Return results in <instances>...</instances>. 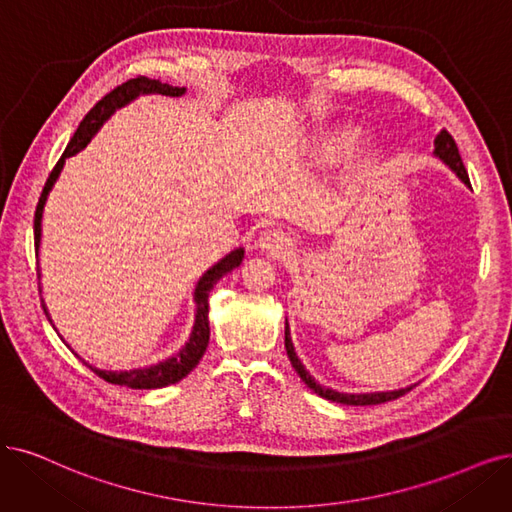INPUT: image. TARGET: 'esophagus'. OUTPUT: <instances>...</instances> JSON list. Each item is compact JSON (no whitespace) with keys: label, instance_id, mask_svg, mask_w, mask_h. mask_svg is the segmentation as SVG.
Returning a JSON list of instances; mask_svg holds the SVG:
<instances>
[{"label":"esophagus","instance_id":"obj_1","mask_svg":"<svg viewBox=\"0 0 512 512\" xmlns=\"http://www.w3.org/2000/svg\"><path fill=\"white\" fill-rule=\"evenodd\" d=\"M259 246H263V249L274 253V255H289L293 249H291V238L280 232V230H268L263 232L261 240H259Z\"/></svg>","mask_w":512,"mask_h":512}]
</instances>
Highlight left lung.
<instances>
[{"label":"left lung","mask_w":512,"mask_h":512,"mask_svg":"<svg viewBox=\"0 0 512 512\" xmlns=\"http://www.w3.org/2000/svg\"><path fill=\"white\" fill-rule=\"evenodd\" d=\"M434 154H437L445 164L451 166L453 173H458V177L470 185L468 181V173L464 168V162L460 158V151H458V145L456 141H453V137L449 135V132L443 128L437 139H434ZM285 348H287V354H289V361L293 365V369L297 371V375L304 380V384L314 390L318 396H323V399L327 401H333V403H342V405H380V403H388V401H394L399 399V396L407 394L411 388H403V390H394V392H373V394H344V392H335V390H329V388H323L320 384H316L310 373L304 369V365H301V361L297 358L295 350H293V344H291V337H289V325L285 323Z\"/></svg>","instance_id":"8db88e82"}]
</instances>
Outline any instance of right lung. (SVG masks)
Segmentation results:
<instances>
[{
    "mask_svg": "<svg viewBox=\"0 0 512 512\" xmlns=\"http://www.w3.org/2000/svg\"><path fill=\"white\" fill-rule=\"evenodd\" d=\"M141 92H158V94H168V97H179V94L185 92V88H177V86H168L162 84L158 80H149L143 78V75H137V78H130L124 84L116 86L111 92H107L105 97L94 105L88 113L86 118L80 122L78 130H75L73 139L69 141L67 149L63 151V156L59 158V162L54 164L52 173L48 175V181L42 189V196L40 202H37L35 208V221H33V234H35V255H37V246H40V234H42V211H44V204H46V196L50 192L52 183L59 177L61 168L65 164V158L78 154L82 147H86V143L92 139L94 132L99 130V126L111 116L113 111L118 107L126 105L128 101H132L135 97H139ZM244 251L236 249L225 259H221L217 266H213L208 270L196 287V325L192 331V337H189V342L185 344V348L175 354L173 358H168L166 363L154 365V367H147V369H132V371H120V373H111V371H99L90 367L94 373H97L101 380L109 382V384H118V386H128V388H137V390H151V388H162V386H170L192 371L198 363L200 358L206 352L208 346V293H211L215 282L225 276L227 272H232L236 266H240Z\"/></svg>",
    "mask_w": 512,
    "mask_h": 512,
    "instance_id": "add662e5",
    "label": "right lung"
}]
</instances>
